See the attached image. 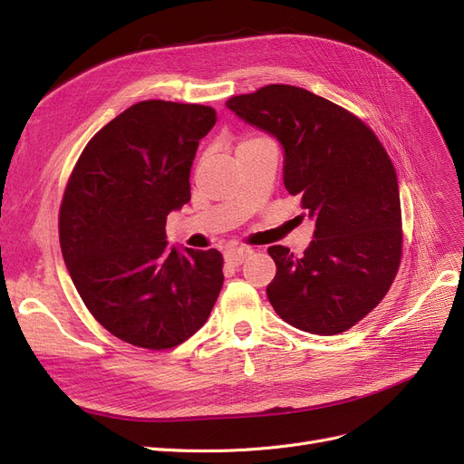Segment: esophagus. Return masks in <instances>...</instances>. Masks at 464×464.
Here are the masks:
<instances>
[{"label":"esophagus","mask_w":464,"mask_h":464,"mask_svg":"<svg viewBox=\"0 0 464 464\" xmlns=\"http://www.w3.org/2000/svg\"><path fill=\"white\" fill-rule=\"evenodd\" d=\"M250 254V248H245V246H233V248H227L226 250V262L229 266H241L245 262L246 256Z\"/></svg>","instance_id":"1"}]
</instances>
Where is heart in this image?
<instances>
[{
  "instance_id": "b5f03b06",
  "label": "heart",
  "mask_w": 464,
  "mask_h": 464,
  "mask_svg": "<svg viewBox=\"0 0 464 464\" xmlns=\"http://www.w3.org/2000/svg\"><path fill=\"white\" fill-rule=\"evenodd\" d=\"M260 141H266L264 137H254V140H246V141H243L241 145H252V143H260Z\"/></svg>"
}]
</instances>
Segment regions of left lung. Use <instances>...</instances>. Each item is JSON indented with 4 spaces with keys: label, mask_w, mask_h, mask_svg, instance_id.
Returning a JSON list of instances; mask_svg holds the SVG:
<instances>
[{
    "label": "left lung",
    "mask_w": 464,
    "mask_h": 464,
    "mask_svg": "<svg viewBox=\"0 0 464 464\" xmlns=\"http://www.w3.org/2000/svg\"><path fill=\"white\" fill-rule=\"evenodd\" d=\"M227 109L276 137L283 181L315 221L295 256L269 246L277 266L267 298L293 327L331 336L352 329L386 296L401 260V206L393 164L369 126L329 99L271 83L231 97Z\"/></svg>",
    "instance_id": "left-lung-1"
}]
</instances>
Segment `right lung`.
I'll use <instances>...</instances> for the list:
<instances>
[{"label":"right lung","mask_w":464,"mask_h":464,"mask_svg":"<svg viewBox=\"0 0 464 464\" xmlns=\"http://www.w3.org/2000/svg\"><path fill=\"white\" fill-rule=\"evenodd\" d=\"M216 111L141 101L85 145L64 188L61 250L90 314L116 338L174 348L208 319L223 285L210 250H168L166 218L191 200V166Z\"/></svg>","instance_id":"add662e5"}]
</instances>
